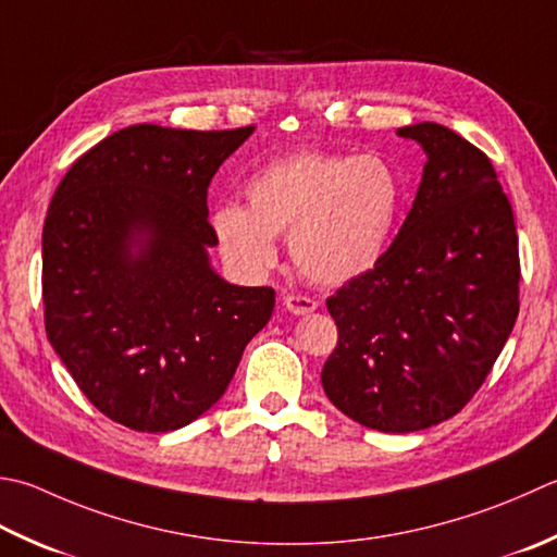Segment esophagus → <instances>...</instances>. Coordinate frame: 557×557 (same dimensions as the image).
I'll return each mask as SVG.
<instances>
[{
  "instance_id": "34e87169",
  "label": "esophagus",
  "mask_w": 557,
  "mask_h": 557,
  "mask_svg": "<svg viewBox=\"0 0 557 557\" xmlns=\"http://www.w3.org/2000/svg\"><path fill=\"white\" fill-rule=\"evenodd\" d=\"M282 304H285V309L297 313V315H304V313H311L319 304H315L311 297H301V294H285L282 297Z\"/></svg>"
}]
</instances>
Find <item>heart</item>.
Masks as SVG:
<instances>
[{"label":"heart","instance_id":"1","mask_svg":"<svg viewBox=\"0 0 557 557\" xmlns=\"http://www.w3.org/2000/svg\"><path fill=\"white\" fill-rule=\"evenodd\" d=\"M246 207L222 205L212 224L224 258L260 275L287 236L292 263L315 285H345L372 270L391 242L403 181L381 157L299 151L246 183Z\"/></svg>","mask_w":557,"mask_h":557}]
</instances>
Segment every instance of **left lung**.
Returning a JSON list of instances; mask_svg holds the SVG:
<instances>
[{
  "mask_svg": "<svg viewBox=\"0 0 557 557\" xmlns=\"http://www.w3.org/2000/svg\"><path fill=\"white\" fill-rule=\"evenodd\" d=\"M428 154L398 236L329 297L337 345L325 396L347 418L408 434L454 418L483 386L519 313V238L493 163L437 123L398 129Z\"/></svg>",
  "mask_w": 557,
  "mask_h": 557,
  "instance_id": "8db88e82",
  "label": "left lung"
}]
</instances>
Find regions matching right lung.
I'll list each match as a JSON object with an SVG mask.
<instances>
[{
    "mask_svg": "<svg viewBox=\"0 0 557 557\" xmlns=\"http://www.w3.org/2000/svg\"><path fill=\"white\" fill-rule=\"evenodd\" d=\"M253 129H117L52 195L48 341L82 394L129 430L171 432L210 410L275 309V289L228 285L207 256V188Z\"/></svg>",
    "mask_w": 557,
    "mask_h": 557,
    "instance_id": "1",
    "label": "right lung"
}]
</instances>
